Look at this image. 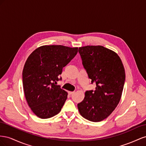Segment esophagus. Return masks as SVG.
I'll return each mask as SVG.
<instances>
[{
    "instance_id": "esophagus-1",
    "label": "esophagus",
    "mask_w": 146,
    "mask_h": 146,
    "mask_svg": "<svg viewBox=\"0 0 146 146\" xmlns=\"http://www.w3.org/2000/svg\"><path fill=\"white\" fill-rule=\"evenodd\" d=\"M74 93V92H68V94L70 95H73Z\"/></svg>"
}]
</instances>
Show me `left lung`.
<instances>
[{
  "mask_svg": "<svg viewBox=\"0 0 146 146\" xmlns=\"http://www.w3.org/2000/svg\"><path fill=\"white\" fill-rule=\"evenodd\" d=\"M82 65L95 90H87L78 108L83 117L100 122L117 107L125 80V73L119 56L102 46L79 48Z\"/></svg>",
  "mask_w": 146,
  "mask_h": 146,
  "instance_id": "1",
  "label": "left lung"
}]
</instances>
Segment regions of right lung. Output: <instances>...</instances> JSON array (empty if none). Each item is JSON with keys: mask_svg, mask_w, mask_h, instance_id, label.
Masks as SVG:
<instances>
[{"mask_svg": "<svg viewBox=\"0 0 146 146\" xmlns=\"http://www.w3.org/2000/svg\"><path fill=\"white\" fill-rule=\"evenodd\" d=\"M78 48L45 45L27 58L23 71L25 97L33 112L41 119L56 115L67 98L66 91L57 86L62 69L76 55Z\"/></svg>", "mask_w": 146, "mask_h": 146, "instance_id": "1", "label": "right lung"}]
</instances>
